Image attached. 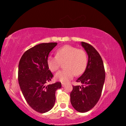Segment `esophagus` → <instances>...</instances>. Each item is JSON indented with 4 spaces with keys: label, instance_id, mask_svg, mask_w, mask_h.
I'll list each match as a JSON object with an SVG mask.
<instances>
[{
    "label": "esophagus",
    "instance_id": "1",
    "mask_svg": "<svg viewBox=\"0 0 126 126\" xmlns=\"http://www.w3.org/2000/svg\"><path fill=\"white\" fill-rule=\"evenodd\" d=\"M65 86H66V84L65 83H62V86L63 87H65Z\"/></svg>",
    "mask_w": 126,
    "mask_h": 126
}]
</instances>
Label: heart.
Returning a JSON list of instances; mask_svg holds the SVG:
<instances>
[{
  "instance_id": "1",
  "label": "heart",
  "mask_w": 126,
  "mask_h": 126,
  "mask_svg": "<svg viewBox=\"0 0 126 126\" xmlns=\"http://www.w3.org/2000/svg\"><path fill=\"white\" fill-rule=\"evenodd\" d=\"M65 62L63 71L55 74L54 78L57 80L67 83L75 76H79L86 70L88 57L86 52L76 47L65 45L58 49L55 53V57H49L47 65L51 72L57 71L60 67V63Z\"/></svg>"
}]
</instances>
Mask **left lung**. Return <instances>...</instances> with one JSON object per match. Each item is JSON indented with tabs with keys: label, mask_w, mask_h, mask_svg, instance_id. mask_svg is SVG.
<instances>
[{
	"label": "left lung",
	"mask_w": 126,
	"mask_h": 126,
	"mask_svg": "<svg viewBox=\"0 0 126 126\" xmlns=\"http://www.w3.org/2000/svg\"><path fill=\"white\" fill-rule=\"evenodd\" d=\"M88 57L86 70L77 82L81 86H73L71 103L77 111L86 112L93 108L101 95L105 80V71L101 55L89 44L81 42Z\"/></svg>",
	"instance_id": "obj_1"
}]
</instances>
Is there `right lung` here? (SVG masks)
<instances>
[{
	"label": "right lung",
	"mask_w": 126,
	"mask_h": 126,
	"mask_svg": "<svg viewBox=\"0 0 126 126\" xmlns=\"http://www.w3.org/2000/svg\"><path fill=\"white\" fill-rule=\"evenodd\" d=\"M57 43H40L22 55L18 65V82L24 98L38 112L44 113L53 107L55 91L61 82L47 85L53 77L47 65L48 55Z\"/></svg>",
	"instance_id": "right-lung-1"
}]
</instances>
